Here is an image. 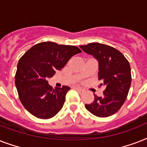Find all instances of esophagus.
Wrapping results in <instances>:
<instances>
[{
  "label": "esophagus",
  "instance_id": "esophagus-1",
  "mask_svg": "<svg viewBox=\"0 0 147 147\" xmlns=\"http://www.w3.org/2000/svg\"><path fill=\"white\" fill-rule=\"evenodd\" d=\"M76 88V90H77V91H78V92H84V90L82 89V88H80L76 87V88Z\"/></svg>",
  "mask_w": 147,
  "mask_h": 147
}]
</instances>
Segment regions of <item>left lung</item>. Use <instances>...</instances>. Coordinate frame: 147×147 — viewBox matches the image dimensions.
<instances>
[{
	"label": "left lung",
	"mask_w": 147,
	"mask_h": 147,
	"mask_svg": "<svg viewBox=\"0 0 147 147\" xmlns=\"http://www.w3.org/2000/svg\"><path fill=\"white\" fill-rule=\"evenodd\" d=\"M85 53L98 61V80L105 86L104 95L94 94V101L85 108L99 117L111 116L120 110L127 97L131 84V70L127 59L114 47L98 42L80 46Z\"/></svg>",
	"instance_id": "obj_1"
}]
</instances>
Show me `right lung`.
Returning a JSON list of instances; mask_svg holds the SVG:
<instances>
[{"instance_id":"right-lung-1","label":"right lung","mask_w":147,"mask_h":147,"mask_svg":"<svg viewBox=\"0 0 147 147\" xmlns=\"http://www.w3.org/2000/svg\"><path fill=\"white\" fill-rule=\"evenodd\" d=\"M81 52L75 46L43 42L34 45L20 59L15 85L22 105L31 114L49 119L62 109L70 88L54 89L47 79L61 70L71 56Z\"/></svg>"}]
</instances>
